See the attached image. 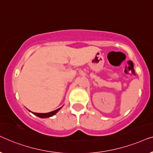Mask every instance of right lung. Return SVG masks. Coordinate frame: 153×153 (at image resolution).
Here are the masks:
<instances>
[{
    "instance_id": "obj_1",
    "label": "right lung",
    "mask_w": 153,
    "mask_h": 153,
    "mask_svg": "<svg viewBox=\"0 0 153 153\" xmlns=\"http://www.w3.org/2000/svg\"><path fill=\"white\" fill-rule=\"evenodd\" d=\"M61 108H59L57 109H56L55 111H51V112H49V113H44V114H42V113H35V112H33L34 115L37 116L38 117H40V118H48V117H52V116L55 115L56 113L59 110V109Z\"/></svg>"
}]
</instances>
